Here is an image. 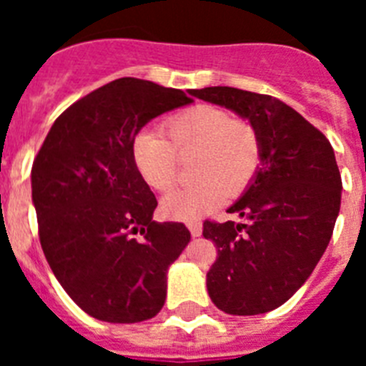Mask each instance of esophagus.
<instances>
[{"label":"esophagus","mask_w":366,"mask_h":366,"mask_svg":"<svg viewBox=\"0 0 366 366\" xmlns=\"http://www.w3.org/2000/svg\"><path fill=\"white\" fill-rule=\"evenodd\" d=\"M187 227H189L190 234H192V236H199V234H202V231H203L202 222H198V219H194V222L187 223Z\"/></svg>","instance_id":"obj_1"}]
</instances>
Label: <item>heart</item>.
I'll return each mask as SVG.
<instances>
[{
    "label": "heart",
    "mask_w": 366,
    "mask_h": 366,
    "mask_svg": "<svg viewBox=\"0 0 366 366\" xmlns=\"http://www.w3.org/2000/svg\"><path fill=\"white\" fill-rule=\"evenodd\" d=\"M167 139L141 132L132 143V157L147 185L167 192L177 179V155L196 154L192 177L199 179L174 190L161 202L172 219H196L212 212L225 198L240 196L262 163V139L257 126L231 119L227 109L196 104L164 122Z\"/></svg>",
    "instance_id": "heart-1"
}]
</instances>
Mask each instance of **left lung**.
Listing matches in <instances>:
<instances>
[{
    "instance_id": "left-lung-1",
    "label": "left lung",
    "mask_w": 366,
    "mask_h": 366,
    "mask_svg": "<svg viewBox=\"0 0 366 366\" xmlns=\"http://www.w3.org/2000/svg\"><path fill=\"white\" fill-rule=\"evenodd\" d=\"M190 95L253 122L262 163L227 211L244 222L203 223L218 249L207 292L229 315L279 308L321 260L341 209V174L328 139L282 100L236 87L190 89Z\"/></svg>"
}]
</instances>
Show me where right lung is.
I'll list each match as a JSON object with an SVG mask.
<instances>
[{
  "mask_svg": "<svg viewBox=\"0 0 366 366\" xmlns=\"http://www.w3.org/2000/svg\"><path fill=\"white\" fill-rule=\"evenodd\" d=\"M190 102L150 80H113L54 121L32 163L45 258L67 295L99 321L132 325L163 308L168 267L190 232L154 219L157 199L132 143L152 119Z\"/></svg>",
  "mask_w": 366,
  "mask_h": 366,
  "instance_id": "1",
  "label": "right lung"
}]
</instances>
